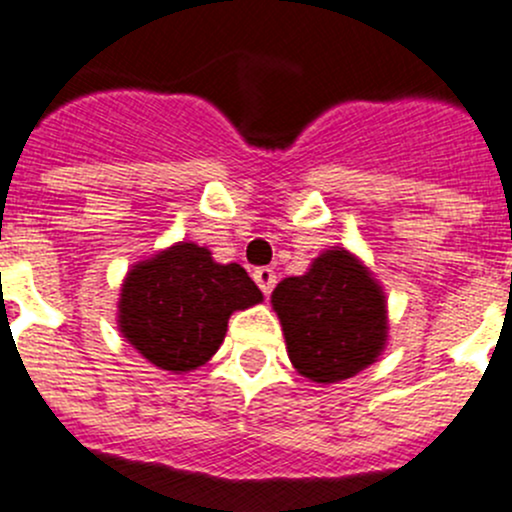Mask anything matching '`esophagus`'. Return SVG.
Instances as JSON below:
<instances>
[{"mask_svg":"<svg viewBox=\"0 0 512 512\" xmlns=\"http://www.w3.org/2000/svg\"><path fill=\"white\" fill-rule=\"evenodd\" d=\"M254 281H256V286L261 288L263 296H271L273 286H276V273H273V268H268V266L256 268V271H254Z\"/></svg>","mask_w":512,"mask_h":512,"instance_id":"esophagus-1","label":"esophagus"}]
</instances>
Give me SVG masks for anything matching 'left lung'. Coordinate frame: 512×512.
<instances>
[{
	"instance_id": "left-lung-1",
	"label": "left lung",
	"mask_w": 512,
	"mask_h": 512,
	"mask_svg": "<svg viewBox=\"0 0 512 512\" xmlns=\"http://www.w3.org/2000/svg\"><path fill=\"white\" fill-rule=\"evenodd\" d=\"M271 303L281 318L288 358L311 381L356 376L383 351V291L348 251H326L306 276L283 278Z\"/></svg>"
}]
</instances>
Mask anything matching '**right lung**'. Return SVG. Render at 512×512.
Segmentation results:
<instances>
[{
	"label": "right lung",
	"mask_w": 512,
	"mask_h": 512,
	"mask_svg": "<svg viewBox=\"0 0 512 512\" xmlns=\"http://www.w3.org/2000/svg\"><path fill=\"white\" fill-rule=\"evenodd\" d=\"M261 298L239 263L221 266L204 246L176 244L131 268L121 288L119 326L146 361L184 373L219 351L231 313Z\"/></svg>",
	"instance_id": "right-lung-1"
}]
</instances>
